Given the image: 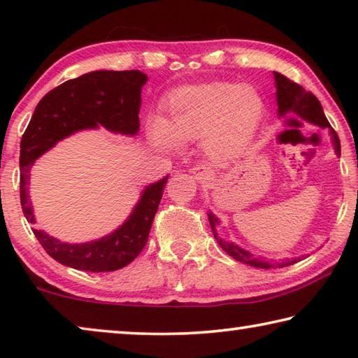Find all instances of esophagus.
<instances>
[{"label":"esophagus","instance_id":"1","mask_svg":"<svg viewBox=\"0 0 358 358\" xmlns=\"http://www.w3.org/2000/svg\"><path fill=\"white\" fill-rule=\"evenodd\" d=\"M192 177L196 178L197 181H202L208 177V169L205 166H197L192 169Z\"/></svg>","mask_w":358,"mask_h":358}]
</instances>
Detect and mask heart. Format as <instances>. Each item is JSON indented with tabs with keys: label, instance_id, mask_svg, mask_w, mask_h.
I'll list each match as a JSON object with an SVG mask.
<instances>
[{
	"label": "heart",
	"instance_id": "obj_1",
	"mask_svg": "<svg viewBox=\"0 0 358 358\" xmlns=\"http://www.w3.org/2000/svg\"><path fill=\"white\" fill-rule=\"evenodd\" d=\"M262 117V99L251 87L203 83L175 92L166 106V120L153 118L150 138L162 148H177L207 136L215 156H230L245 147Z\"/></svg>",
	"mask_w": 358,
	"mask_h": 358
}]
</instances>
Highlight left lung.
<instances>
[{"label":"left lung","mask_w":358,"mask_h":358,"mask_svg":"<svg viewBox=\"0 0 358 358\" xmlns=\"http://www.w3.org/2000/svg\"><path fill=\"white\" fill-rule=\"evenodd\" d=\"M275 82H276V101H278V113L280 117L286 115L289 112H295L299 113L303 120L310 121V123H314L320 126V128H329L330 134H331V142L333 147H335L336 155H341V143H339L338 134L329 123V120L325 118L322 106H320L319 99L314 96L311 92H306L305 88L300 87L299 83H294L292 80H289L287 77H284L280 72H275ZM208 221L211 230H213L215 238L217 240V243L226 251L229 256H232L235 260L238 262L248 264L251 266H257V268H273V266H278V268H282V266L292 265L295 262H299L300 257L296 259H287L282 260V262H278L276 265L271 262H266L264 259L254 257V254H251L250 251L243 250V248L237 246L235 243H230V241H224L220 237H217L216 232V226L220 224V220L208 211Z\"/></svg>","instance_id":"1"}]
</instances>
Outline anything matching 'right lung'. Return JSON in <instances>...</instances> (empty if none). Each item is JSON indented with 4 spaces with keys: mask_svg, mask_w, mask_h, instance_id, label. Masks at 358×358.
I'll use <instances>...</instances> for the list:
<instances>
[{
    "mask_svg": "<svg viewBox=\"0 0 358 358\" xmlns=\"http://www.w3.org/2000/svg\"><path fill=\"white\" fill-rule=\"evenodd\" d=\"M147 80L141 71H94L62 83L39 101L20 142V203L28 222H36L28 194L34 161L82 129L104 126L118 134L136 136L141 128L142 87ZM167 178L145 187L128 220L99 240L74 245L42 230L33 232L48 256L66 266L93 273L123 268L147 245Z\"/></svg>",
    "mask_w": 358,
    "mask_h": 358,
    "instance_id": "obj_1",
    "label": "right lung"
}]
</instances>
